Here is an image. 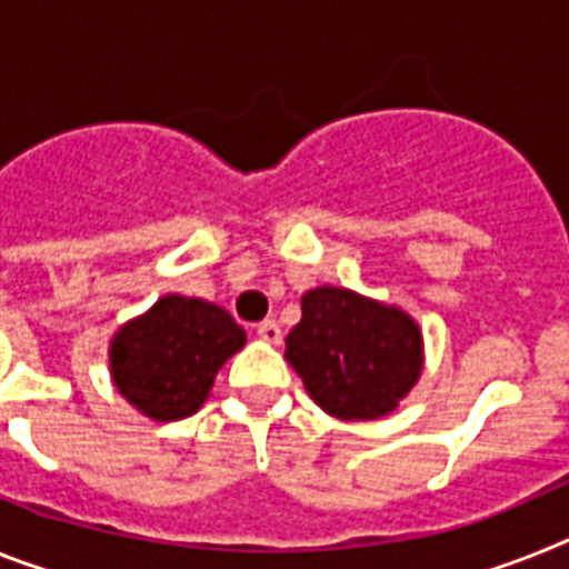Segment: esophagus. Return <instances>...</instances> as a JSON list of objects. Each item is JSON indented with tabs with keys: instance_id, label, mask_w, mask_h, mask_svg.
Segmentation results:
<instances>
[{
	"instance_id": "esophagus-1",
	"label": "esophagus",
	"mask_w": 569,
	"mask_h": 569,
	"mask_svg": "<svg viewBox=\"0 0 569 569\" xmlns=\"http://www.w3.org/2000/svg\"><path fill=\"white\" fill-rule=\"evenodd\" d=\"M257 336H260V341L280 343L283 332H280V323L277 321H262V323H257Z\"/></svg>"
}]
</instances>
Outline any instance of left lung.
<instances>
[{
  "instance_id": "obj_1",
  "label": "left lung",
  "mask_w": 569,
  "mask_h": 569,
  "mask_svg": "<svg viewBox=\"0 0 569 569\" xmlns=\"http://www.w3.org/2000/svg\"><path fill=\"white\" fill-rule=\"evenodd\" d=\"M300 309L286 358L327 413L379 419L417 385L422 338L402 309L332 286L303 295Z\"/></svg>"
}]
</instances>
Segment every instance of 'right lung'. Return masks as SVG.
<instances>
[{
	"label": "right lung",
	"instance_id": "1",
	"mask_svg": "<svg viewBox=\"0 0 569 569\" xmlns=\"http://www.w3.org/2000/svg\"><path fill=\"white\" fill-rule=\"evenodd\" d=\"M246 343L226 309L167 295L114 336L112 379L127 399L159 422L202 408L213 376Z\"/></svg>",
	"mask_w": 569,
	"mask_h": 569
}]
</instances>
